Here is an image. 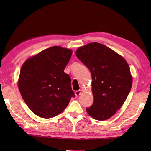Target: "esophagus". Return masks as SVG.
I'll use <instances>...</instances> for the list:
<instances>
[{
	"instance_id": "34e87169",
	"label": "esophagus",
	"mask_w": 151,
	"mask_h": 151,
	"mask_svg": "<svg viewBox=\"0 0 151 151\" xmlns=\"http://www.w3.org/2000/svg\"><path fill=\"white\" fill-rule=\"evenodd\" d=\"M81 93H82L81 90H78V91H75V95L76 96V97H78V96H79L81 94Z\"/></svg>"
}]
</instances>
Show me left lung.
Listing matches in <instances>:
<instances>
[{
  "label": "left lung",
  "instance_id": "8db88e82",
  "mask_svg": "<svg viewBox=\"0 0 151 151\" xmlns=\"http://www.w3.org/2000/svg\"><path fill=\"white\" fill-rule=\"evenodd\" d=\"M76 55L91 73L94 101L86 111L96 120H106L121 108L130 91L129 66L113 50L96 42L80 47Z\"/></svg>",
  "mask_w": 151,
  "mask_h": 151
}]
</instances>
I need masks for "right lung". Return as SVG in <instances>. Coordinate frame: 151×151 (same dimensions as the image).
Here are the masks:
<instances>
[{
	"instance_id": "add662e5",
	"label": "right lung",
	"mask_w": 151,
	"mask_h": 151,
	"mask_svg": "<svg viewBox=\"0 0 151 151\" xmlns=\"http://www.w3.org/2000/svg\"><path fill=\"white\" fill-rule=\"evenodd\" d=\"M72 50L54 46L30 58L22 65L19 89L27 105L37 116L52 118L65 110L71 97L70 78L65 72Z\"/></svg>"
}]
</instances>
